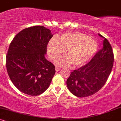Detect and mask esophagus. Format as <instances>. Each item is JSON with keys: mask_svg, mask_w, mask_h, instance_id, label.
I'll return each instance as SVG.
<instances>
[{"mask_svg": "<svg viewBox=\"0 0 121 121\" xmlns=\"http://www.w3.org/2000/svg\"><path fill=\"white\" fill-rule=\"evenodd\" d=\"M55 69H56V72H59V70H60L61 68L60 67H59V66H56V68H55Z\"/></svg>", "mask_w": 121, "mask_h": 121, "instance_id": "esophagus-1", "label": "esophagus"}]
</instances>
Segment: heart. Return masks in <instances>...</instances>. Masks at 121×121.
Listing matches in <instances>:
<instances>
[{"label": "heart", "instance_id": "1", "mask_svg": "<svg viewBox=\"0 0 121 121\" xmlns=\"http://www.w3.org/2000/svg\"><path fill=\"white\" fill-rule=\"evenodd\" d=\"M95 41L85 35L79 32L62 34L55 40L50 41L47 46L49 57L56 60L66 50L67 57L57 61L59 65L72 64L74 67H79L85 64L97 51Z\"/></svg>", "mask_w": 121, "mask_h": 121}]
</instances>
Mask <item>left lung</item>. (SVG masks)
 <instances>
[{"mask_svg": "<svg viewBox=\"0 0 121 121\" xmlns=\"http://www.w3.org/2000/svg\"><path fill=\"white\" fill-rule=\"evenodd\" d=\"M104 39L103 48L97 52L86 64L71 72L66 81L68 88L78 97L95 94L106 82L113 66L114 53L110 44Z\"/></svg>", "mask_w": 121, "mask_h": 121, "instance_id": "obj_1", "label": "left lung"}]
</instances>
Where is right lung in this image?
<instances>
[{"label": "right lung", "mask_w": 121, "mask_h": 121, "mask_svg": "<svg viewBox=\"0 0 121 121\" xmlns=\"http://www.w3.org/2000/svg\"><path fill=\"white\" fill-rule=\"evenodd\" d=\"M53 36L49 29L35 26L21 30L10 43L6 55L7 70L21 92L36 96L49 86L56 70L45 55Z\"/></svg>", "instance_id": "1"}]
</instances>
